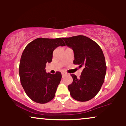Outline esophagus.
I'll return each mask as SVG.
<instances>
[{
  "label": "esophagus",
  "mask_w": 126,
  "mask_h": 126,
  "mask_svg": "<svg viewBox=\"0 0 126 126\" xmlns=\"http://www.w3.org/2000/svg\"><path fill=\"white\" fill-rule=\"evenodd\" d=\"M66 75H67V73H66V72H62V77H64V76H66Z\"/></svg>",
  "instance_id": "obj_1"
}]
</instances>
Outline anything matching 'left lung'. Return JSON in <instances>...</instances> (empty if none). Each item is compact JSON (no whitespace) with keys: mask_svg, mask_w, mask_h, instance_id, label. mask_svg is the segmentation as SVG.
I'll list each match as a JSON object with an SVG mask.
<instances>
[{"mask_svg":"<svg viewBox=\"0 0 126 126\" xmlns=\"http://www.w3.org/2000/svg\"><path fill=\"white\" fill-rule=\"evenodd\" d=\"M74 52L73 64L83 67L79 78L71 74L73 82L68 86L70 95L80 102L92 99L104 82L107 66L102 49L96 42L84 35L63 38Z\"/></svg>","mask_w":126,"mask_h":126,"instance_id":"8db88e82","label":"left lung"}]
</instances>
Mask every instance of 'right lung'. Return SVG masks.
<instances>
[{
    "label": "right lung",
    "instance_id": "right-lung-1",
    "mask_svg": "<svg viewBox=\"0 0 126 126\" xmlns=\"http://www.w3.org/2000/svg\"><path fill=\"white\" fill-rule=\"evenodd\" d=\"M64 46L62 38H38L24 49L19 67L20 80L26 94L34 102L45 104L54 98L62 74L46 73V63L51 62L55 49Z\"/></svg>",
    "mask_w": 126,
    "mask_h": 126
}]
</instances>
